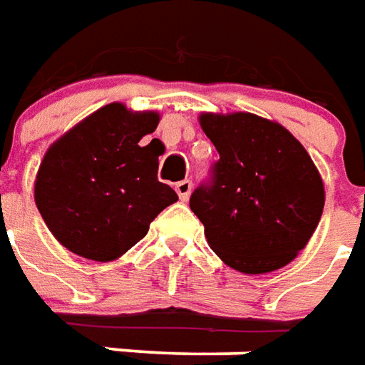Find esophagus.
Here are the masks:
<instances>
[{
  "label": "esophagus",
  "mask_w": 365,
  "mask_h": 365,
  "mask_svg": "<svg viewBox=\"0 0 365 365\" xmlns=\"http://www.w3.org/2000/svg\"><path fill=\"white\" fill-rule=\"evenodd\" d=\"M175 191H178V195H180V200L187 201L191 193V182L190 180H183V182L175 183Z\"/></svg>",
  "instance_id": "34e87169"
}]
</instances>
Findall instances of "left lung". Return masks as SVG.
Masks as SVG:
<instances>
[{
    "mask_svg": "<svg viewBox=\"0 0 365 365\" xmlns=\"http://www.w3.org/2000/svg\"><path fill=\"white\" fill-rule=\"evenodd\" d=\"M200 126L219 152L213 183L190 200L209 247L243 274L287 267L324 209L312 158L282 124L251 112H201Z\"/></svg>",
    "mask_w": 365,
    "mask_h": 365,
    "instance_id": "left-lung-1",
    "label": "left lung"
}]
</instances>
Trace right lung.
I'll use <instances>...</instances> for the list:
<instances>
[{
    "mask_svg": "<svg viewBox=\"0 0 365 365\" xmlns=\"http://www.w3.org/2000/svg\"><path fill=\"white\" fill-rule=\"evenodd\" d=\"M160 114L110 103L67 130L41 160L35 205L53 237L88 261L118 259L178 201L158 182V152L140 140Z\"/></svg>",
    "mask_w": 365,
    "mask_h": 365,
    "instance_id": "obj_1",
    "label": "right lung"
}]
</instances>
